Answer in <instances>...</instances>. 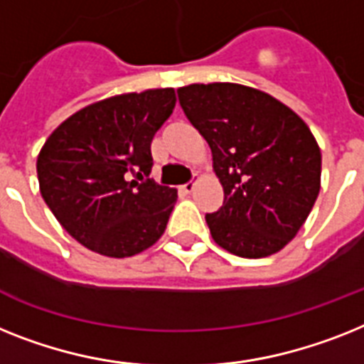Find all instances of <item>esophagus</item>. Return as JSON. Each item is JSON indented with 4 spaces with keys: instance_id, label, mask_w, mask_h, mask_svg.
Wrapping results in <instances>:
<instances>
[{
    "instance_id": "obj_1",
    "label": "esophagus",
    "mask_w": 364,
    "mask_h": 364,
    "mask_svg": "<svg viewBox=\"0 0 364 364\" xmlns=\"http://www.w3.org/2000/svg\"><path fill=\"white\" fill-rule=\"evenodd\" d=\"M180 189H182V193H186V195L193 193V189H195V182H188V184L180 186Z\"/></svg>"
}]
</instances>
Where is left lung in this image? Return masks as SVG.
<instances>
[{
    "mask_svg": "<svg viewBox=\"0 0 364 364\" xmlns=\"http://www.w3.org/2000/svg\"><path fill=\"white\" fill-rule=\"evenodd\" d=\"M176 92L223 186V206L206 214L214 242L243 258L281 251L320 193L322 154L309 126L253 87L193 83Z\"/></svg>",
    "mask_w": 364,
    "mask_h": 364,
    "instance_id": "1",
    "label": "left lung"
}]
</instances>
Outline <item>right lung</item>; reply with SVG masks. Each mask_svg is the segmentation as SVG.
Here are the masks:
<instances>
[{"label": "right lung", "mask_w": 364, "mask_h": 364, "mask_svg": "<svg viewBox=\"0 0 364 364\" xmlns=\"http://www.w3.org/2000/svg\"><path fill=\"white\" fill-rule=\"evenodd\" d=\"M175 104V89L111 96L68 117L46 139L37 158L42 199L81 245L124 258L160 240L176 189L146 178L150 143Z\"/></svg>", "instance_id": "obj_1"}]
</instances>
